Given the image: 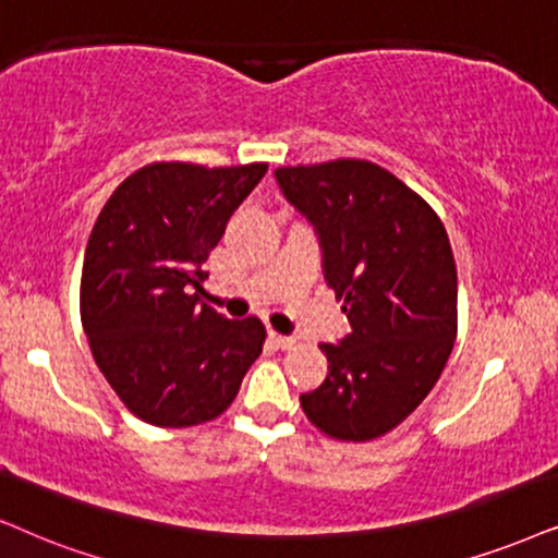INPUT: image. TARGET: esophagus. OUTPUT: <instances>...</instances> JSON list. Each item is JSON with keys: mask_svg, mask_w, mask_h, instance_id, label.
I'll return each mask as SVG.
<instances>
[{"mask_svg": "<svg viewBox=\"0 0 558 558\" xmlns=\"http://www.w3.org/2000/svg\"><path fill=\"white\" fill-rule=\"evenodd\" d=\"M270 340L278 344L280 350H291L295 344V337H288V335H278V331H270Z\"/></svg>", "mask_w": 558, "mask_h": 558, "instance_id": "esophagus-1", "label": "esophagus"}]
</instances>
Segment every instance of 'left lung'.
<instances>
[{
  "instance_id": "8db88e82",
  "label": "left lung",
  "mask_w": 558,
  "mask_h": 558,
  "mask_svg": "<svg viewBox=\"0 0 558 558\" xmlns=\"http://www.w3.org/2000/svg\"><path fill=\"white\" fill-rule=\"evenodd\" d=\"M286 201L308 218L324 280L350 335L319 344L329 373L301 393L312 425L335 440L391 433L446 368L458 329V278L446 227L425 197L365 159L280 167Z\"/></svg>"
}]
</instances>
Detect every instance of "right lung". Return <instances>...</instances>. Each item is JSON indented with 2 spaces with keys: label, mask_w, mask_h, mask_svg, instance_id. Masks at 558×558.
<instances>
[{
  "label": "right lung",
  "mask_w": 558,
  "mask_h": 558,
  "mask_svg": "<svg viewBox=\"0 0 558 558\" xmlns=\"http://www.w3.org/2000/svg\"><path fill=\"white\" fill-rule=\"evenodd\" d=\"M267 165L154 161L125 178L92 229L80 312L97 368L138 420L193 427L234 401L265 344L257 316L201 303L203 270Z\"/></svg>",
  "instance_id": "obj_1"
}]
</instances>
